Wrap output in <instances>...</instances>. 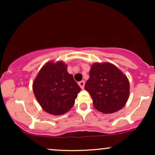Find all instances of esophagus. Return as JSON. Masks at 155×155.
<instances>
[{"instance_id":"esophagus-1","label":"esophagus","mask_w":155,"mask_h":155,"mask_svg":"<svg viewBox=\"0 0 155 155\" xmlns=\"http://www.w3.org/2000/svg\"><path fill=\"white\" fill-rule=\"evenodd\" d=\"M84 84H85V82H84V81H79V85L80 86V87H81V89H83L84 88Z\"/></svg>"}]
</instances>
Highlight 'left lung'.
<instances>
[{
    "instance_id": "1",
    "label": "left lung",
    "mask_w": 155,
    "mask_h": 155,
    "mask_svg": "<svg viewBox=\"0 0 155 155\" xmlns=\"http://www.w3.org/2000/svg\"><path fill=\"white\" fill-rule=\"evenodd\" d=\"M84 89L91 95L97 111L114 113L125 105L129 97L128 79L111 63H95L90 71V79Z\"/></svg>"
}]
</instances>
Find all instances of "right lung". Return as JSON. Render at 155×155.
I'll return each mask as SVG.
<instances>
[{
  "label": "right lung",
  "mask_w": 155,
  "mask_h": 155,
  "mask_svg": "<svg viewBox=\"0 0 155 155\" xmlns=\"http://www.w3.org/2000/svg\"><path fill=\"white\" fill-rule=\"evenodd\" d=\"M33 90L44 111L60 115L73 107L81 88L68 73L65 63L51 62L41 69L34 80Z\"/></svg>",
  "instance_id": "right-lung-1"
}]
</instances>
